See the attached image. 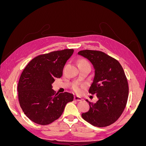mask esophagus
Segmentation results:
<instances>
[{
	"mask_svg": "<svg viewBox=\"0 0 146 146\" xmlns=\"http://www.w3.org/2000/svg\"><path fill=\"white\" fill-rule=\"evenodd\" d=\"M74 100H76V101H82L83 99L80 97H78V96H75L74 97Z\"/></svg>",
	"mask_w": 146,
	"mask_h": 146,
	"instance_id": "1",
	"label": "esophagus"
}]
</instances>
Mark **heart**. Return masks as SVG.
Wrapping results in <instances>:
<instances>
[{"mask_svg": "<svg viewBox=\"0 0 146 146\" xmlns=\"http://www.w3.org/2000/svg\"><path fill=\"white\" fill-rule=\"evenodd\" d=\"M88 63L86 60H81L79 63ZM85 88V86L83 85H76L73 87V90L77 94H81L83 90Z\"/></svg>", "mask_w": 146, "mask_h": 146, "instance_id": "heart-1", "label": "heart"}]
</instances>
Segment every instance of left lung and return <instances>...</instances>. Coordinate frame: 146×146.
<instances>
[{"label": "left lung", "instance_id": "obj_1", "mask_svg": "<svg viewBox=\"0 0 146 146\" xmlns=\"http://www.w3.org/2000/svg\"><path fill=\"white\" fill-rule=\"evenodd\" d=\"M78 54L94 66L95 75L89 92L96 94L99 99L95 104L86 100L90 108L82 116L96 127L111 125L121 116L129 97V85L122 66L117 60L101 51L83 50Z\"/></svg>", "mask_w": 146, "mask_h": 146}]
</instances>
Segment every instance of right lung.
I'll return each instance as SVG.
<instances>
[{"instance_id": "obj_1", "label": "right lung", "mask_w": 146, "mask_h": 146, "mask_svg": "<svg viewBox=\"0 0 146 146\" xmlns=\"http://www.w3.org/2000/svg\"><path fill=\"white\" fill-rule=\"evenodd\" d=\"M74 49L39 55L31 60L22 72L17 85L18 99L23 112L31 121L46 125L58 119L66 105L74 100L72 94L56 93L52 84L60 78Z\"/></svg>"}]
</instances>
